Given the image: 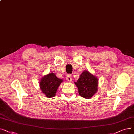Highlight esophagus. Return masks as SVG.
I'll use <instances>...</instances> for the list:
<instances>
[{
  "instance_id": "34e87169",
  "label": "esophagus",
  "mask_w": 134,
  "mask_h": 134,
  "mask_svg": "<svg viewBox=\"0 0 134 134\" xmlns=\"http://www.w3.org/2000/svg\"><path fill=\"white\" fill-rule=\"evenodd\" d=\"M66 79H67V80L68 81H71L72 80V75H70V74H68V75H67V77H66Z\"/></svg>"
}]
</instances>
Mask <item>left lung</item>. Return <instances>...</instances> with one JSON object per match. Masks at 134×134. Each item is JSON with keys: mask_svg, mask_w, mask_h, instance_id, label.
Wrapping results in <instances>:
<instances>
[{"mask_svg": "<svg viewBox=\"0 0 134 134\" xmlns=\"http://www.w3.org/2000/svg\"><path fill=\"white\" fill-rule=\"evenodd\" d=\"M78 89L79 94L85 98L92 97L98 90V80L88 71H84L77 82H74Z\"/></svg>", "mask_w": 134, "mask_h": 134, "instance_id": "8db88e82", "label": "left lung"}]
</instances>
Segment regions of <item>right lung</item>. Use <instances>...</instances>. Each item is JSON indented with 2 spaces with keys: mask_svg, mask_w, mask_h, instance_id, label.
Returning <instances> with one entry per match:
<instances>
[{
  "mask_svg": "<svg viewBox=\"0 0 134 134\" xmlns=\"http://www.w3.org/2000/svg\"><path fill=\"white\" fill-rule=\"evenodd\" d=\"M62 81L63 80L58 78L55 73H49L40 79V89L46 97H53Z\"/></svg>",
  "mask_w": 134,
  "mask_h": 134,
  "instance_id": "right-lung-1",
  "label": "right lung"
}]
</instances>
